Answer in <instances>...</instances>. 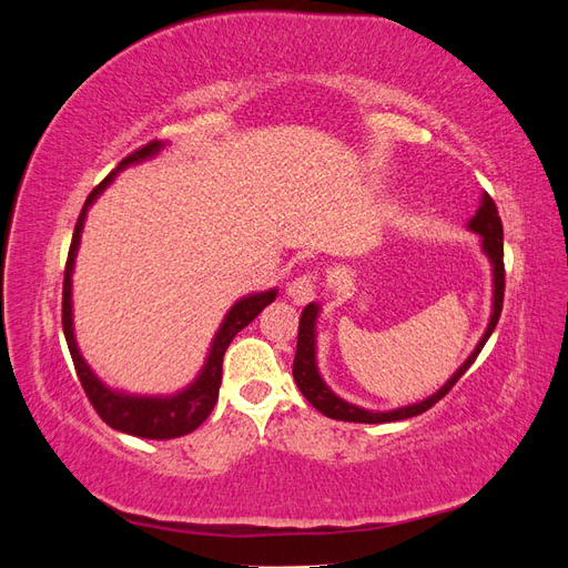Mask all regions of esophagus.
<instances>
[{
    "label": "esophagus",
    "instance_id": "34e87169",
    "mask_svg": "<svg viewBox=\"0 0 568 568\" xmlns=\"http://www.w3.org/2000/svg\"><path fill=\"white\" fill-rule=\"evenodd\" d=\"M317 296V277L315 274H303V277H298V280H294L288 284V298L294 301L296 305H305V303H311L313 298Z\"/></svg>",
    "mask_w": 568,
    "mask_h": 568
}]
</instances>
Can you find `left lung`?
Returning <instances> with one entry per match:
<instances>
[{
    "instance_id": "8db88e82",
    "label": "left lung",
    "mask_w": 568,
    "mask_h": 568,
    "mask_svg": "<svg viewBox=\"0 0 568 568\" xmlns=\"http://www.w3.org/2000/svg\"><path fill=\"white\" fill-rule=\"evenodd\" d=\"M469 230L480 234V248L488 255V261L493 265V313H490V322L488 329L480 336L478 346L474 348V353L464 359L462 367L450 376L445 386H440V390H436L434 395H428L426 400L415 403V405H405L398 409H388V412H372V409H363L353 403H346L343 398L324 384V379L317 372V351H315V324H317V313L320 305L311 303L305 305V311L301 313V322H298V346H296V357H294V379L296 386L301 388V393L307 398L315 409H320L322 415L338 419V422H359V424H384V422H400V419H409L417 417L422 412H426L428 407H434L445 393H448L457 382L459 376L467 372L474 359L478 357L480 348L486 346V341L490 338L497 320H500L503 313V298H505V263H503V220L497 215L495 201L484 194L480 196V205L476 215L469 220Z\"/></svg>"
}]
</instances>
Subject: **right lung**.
Wrapping results in <instances>:
<instances>
[{
    "instance_id": "add662e5",
    "label": "right lung",
    "mask_w": 568,
    "mask_h": 568,
    "mask_svg": "<svg viewBox=\"0 0 568 568\" xmlns=\"http://www.w3.org/2000/svg\"><path fill=\"white\" fill-rule=\"evenodd\" d=\"M163 142H149L146 146L136 149L130 153L128 159L120 161V165L109 173V178L97 184L92 189V194L84 201L80 217L75 222V232H73V242L71 251H68V261H65V274H63V334L68 351H71L73 365L78 372V379L88 393L90 403L94 405L97 415L104 419L115 432H123L130 436H140V438H151V440H168V438H180L184 434H192L194 428H199L205 417L211 415L215 403H217V390L222 382V357H225V351L232 343V338L244 329L246 324H251L257 315H261L263 307H267L274 298H277V288L261 291V294H251L239 298L230 313L222 320L220 329L213 338V346L209 351V357H205V365L199 372L196 379L189 384L184 390L175 395H130V393H120L109 388L99 376L90 369V365L84 363V357L80 355V348L75 343L73 334V301H71V277H73V265H75V255L80 246V232L84 225V215H88L90 205L97 201V196L104 192V189L113 182V178L120 173V170L132 165V163H142L163 149Z\"/></svg>"
}]
</instances>
